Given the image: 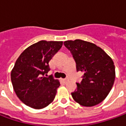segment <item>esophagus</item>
Wrapping results in <instances>:
<instances>
[{
	"instance_id": "1",
	"label": "esophagus",
	"mask_w": 126,
	"mask_h": 126,
	"mask_svg": "<svg viewBox=\"0 0 126 126\" xmlns=\"http://www.w3.org/2000/svg\"><path fill=\"white\" fill-rule=\"evenodd\" d=\"M62 80L64 81V83H66L67 82H69V79L68 78H66V79H62Z\"/></svg>"
}]
</instances>
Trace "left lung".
I'll return each mask as SVG.
<instances>
[{"instance_id": "left-lung-1", "label": "left lung", "mask_w": 126, "mask_h": 126, "mask_svg": "<svg viewBox=\"0 0 126 126\" xmlns=\"http://www.w3.org/2000/svg\"><path fill=\"white\" fill-rule=\"evenodd\" d=\"M64 45L76 62L77 71L83 72L77 89L71 93L73 99L84 107H93L104 100L115 80L114 62L101 47L79 39L66 41Z\"/></svg>"}]
</instances>
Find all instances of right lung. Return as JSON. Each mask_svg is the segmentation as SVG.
I'll return each mask as SVG.
<instances>
[{
  "label": "right lung",
  "instance_id": "1",
  "mask_svg": "<svg viewBox=\"0 0 126 126\" xmlns=\"http://www.w3.org/2000/svg\"><path fill=\"white\" fill-rule=\"evenodd\" d=\"M62 44V41H41L27 47L18 57L11 71V80L24 104L40 109L54 100L60 83L52 76L44 75L50 69L49 62Z\"/></svg>",
  "mask_w": 126,
  "mask_h": 126
}]
</instances>
